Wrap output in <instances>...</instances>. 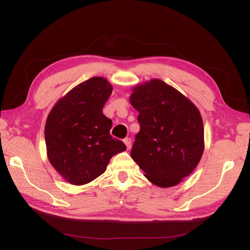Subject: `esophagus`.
I'll list each match as a JSON object with an SVG mask.
<instances>
[{
    "label": "esophagus",
    "mask_w": 250,
    "mask_h": 250,
    "mask_svg": "<svg viewBox=\"0 0 250 250\" xmlns=\"http://www.w3.org/2000/svg\"><path fill=\"white\" fill-rule=\"evenodd\" d=\"M124 142H125V146H126V148H128V149H130V148H131V145H132L131 139H129V137H126V139H125V140H124Z\"/></svg>",
    "instance_id": "esophagus-1"
}]
</instances>
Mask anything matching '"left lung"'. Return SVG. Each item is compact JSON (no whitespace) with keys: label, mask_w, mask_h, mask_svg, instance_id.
I'll list each match as a JSON object with an SVG mask.
<instances>
[{"label":"left lung","mask_w":250,"mask_h":250,"mask_svg":"<svg viewBox=\"0 0 250 250\" xmlns=\"http://www.w3.org/2000/svg\"><path fill=\"white\" fill-rule=\"evenodd\" d=\"M130 103L139 111L141 126L132 159L153 185L167 188L179 184L203 155L204 128L199 109L160 79L134 87Z\"/></svg>","instance_id":"1"}]
</instances>
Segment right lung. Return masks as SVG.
Masks as SVG:
<instances>
[{
  "label": "right lung",
  "instance_id": "add662e5",
  "mask_svg": "<svg viewBox=\"0 0 250 250\" xmlns=\"http://www.w3.org/2000/svg\"><path fill=\"white\" fill-rule=\"evenodd\" d=\"M111 91L105 78L92 77L58 101L47 117V156L72 185L92 182L105 172L111 157L126 149L109 134L111 120L102 110Z\"/></svg>",
  "mask_w": 250,
  "mask_h": 250
}]
</instances>
